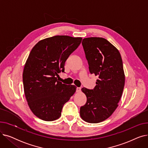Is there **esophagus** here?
<instances>
[{"instance_id": "obj_1", "label": "esophagus", "mask_w": 148, "mask_h": 148, "mask_svg": "<svg viewBox=\"0 0 148 148\" xmlns=\"http://www.w3.org/2000/svg\"><path fill=\"white\" fill-rule=\"evenodd\" d=\"M76 92H81V88H77Z\"/></svg>"}]
</instances>
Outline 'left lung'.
<instances>
[{
    "mask_svg": "<svg viewBox=\"0 0 148 148\" xmlns=\"http://www.w3.org/2000/svg\"><path fill=\"white\" fill-rule=\"evenodd\" d=\"M82 45L89 71L98 79L93 90L82 89L87 102L80 107V114L85 122L99 123L109 118L118 106L125 80L122 60L119 50L105 38H84Z\"/></svg>",
    "mask_w": 148,
    "mask_h": 148,
    "instance_id": "8db88e82",
    "label": "left lung"
}]
</instances>
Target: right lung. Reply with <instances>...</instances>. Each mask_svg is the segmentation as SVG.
I'll list each match as a JSON object with an SVG mask.
<instances>
[{
	"label": "right lung",
	"instance_id": "1",
	"mask_svg": "<svg viewBox=\"0 0 148 148\" xmlns=\"http://www.w3.org/2000/svg\"><path fill=\"white\" fill-rule=\"evenodd\" d=\"M81 37L57 35L39 41L31 50L23 73L24 92L32 113L43 121L59 119L64 105L75 92L74 85L58 80L65 62L80 44Z\"/></svg>",
	"mask_w": 148,
	"mask_h": 148
}]
</instances>
